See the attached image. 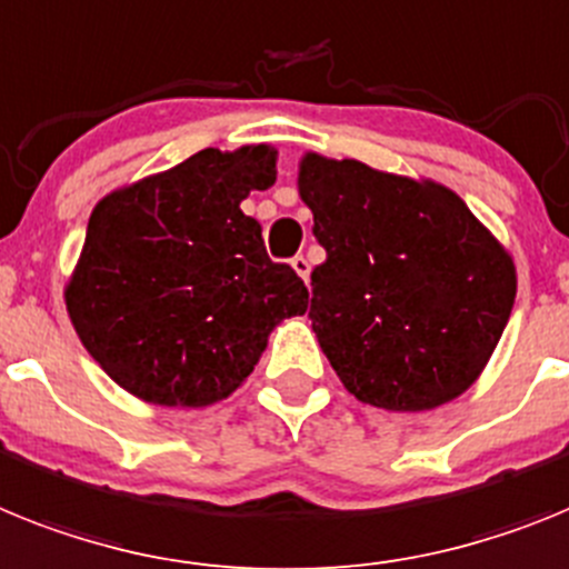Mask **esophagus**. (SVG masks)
Segmentation results:
<instances>
[{"label":"esophagus","instance_id":"obj_1","mask_svg":"<svg viewBox=\"0 0 569 569\" xmlns=\"http://www.w3.org/2000/svg\"><path fill=\"white\" fill-rule=\"evenodd\" d=\"M291 269L298 271L300 278H303L306 283H309V271H312V266H309V260H306L303 254H298V257H295V260H291Z\"/></svg>","mask_w":569,"mask_h":569}]
</instances>
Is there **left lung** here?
<instances>
[{"mask_svg":"<svg viewBox=\"0 0 569 569\" xmlns=\"http://www.w3.org/2000/svg\"><path fill=\"white\" fill-rule=\"evenodd\" d=\"M298 191L326 249L309 318L340 383L389 412L456 401L510 320V251L435 180L309 151Z\"/></svg>","mask_w":569,"mask_h":569,"instance_id":"left-lung-1","label":"left lung"}]
</instances>
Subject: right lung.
Returning a JSON list of instances; mask_svg holds the SVG:
<instances>
[{
	"instance_id": "add662e5",
	"label": "right lung",
	"mask_w": 569,
	"mask_h": 569,
	"mask_svg": "<svg viewBox=\"0 0 569 569\" xmlns=\"http://www.w3.org/2000/svg\"><path fill=\"white\" fill-rule=\"evenodd\" d=\"M274 180L266 142L202 148L93 206L66 306L117 387L157 407H211L243 387L271 329L306 312L303 280L271 263L240 209Z\"/></svg>"
}]
</instances>
